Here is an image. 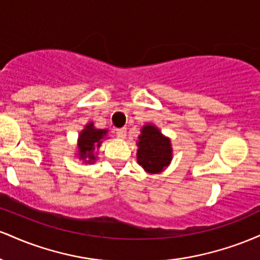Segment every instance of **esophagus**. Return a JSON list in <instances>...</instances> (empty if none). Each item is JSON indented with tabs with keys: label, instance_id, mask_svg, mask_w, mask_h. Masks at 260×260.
<instances>
[{
	"label": "esophagus",
	"instance_id": "34e87169",
	"mask_svg": "<svg viewBox=\"0 0 260 260\" xmlns=\"http://www.w3.org/2000/svg\"><path fill=\"white\" fill-rule=\"evenodd\" d=\"M116 136H117L118 138H121V139L126 138L127 129H126V128H117V129H116Z\"/></svg>",
	"mask_w": 260,
	"mask_h": 260
}]
</instances>
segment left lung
<instances>
[{
  "label": "left lung",
  "mask_w": 260,
  "mask_h": 260,
  "mask_svg": "<svg viewBox=\"0 0 260 260\" xmlns=\"http://www.w3.org/2000/svg\"><path fill=\"white\" fill-rule=\"evenodd\" d=\"M140 132L137 161L148 174H159L172 160L171 142L154 124H147Z\"/></svg>",
  "instance_id": "8db88e82"
}]
</instances>
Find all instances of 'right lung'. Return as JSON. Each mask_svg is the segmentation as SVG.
Returning a JSON list of instances; mask_svg holds the SVG:
<instances>
[{"label":"right lung","mask_w":260,"mask_h":260,"mask_svg":"<svg viewBox=\"0 0 260 260\" xmlns=\"http://www.w3.org/2000/svg\"><path fill=\"white\" fill-rule=\"evenodd\" d=\"M107 134V129H99L95 128L94 123L90 122L84 127L78 137V155L85 164H92L96 160L94 151L99 149L103 139Z\"/></svg>","instance_id":"add662e5"}]
</instances>
